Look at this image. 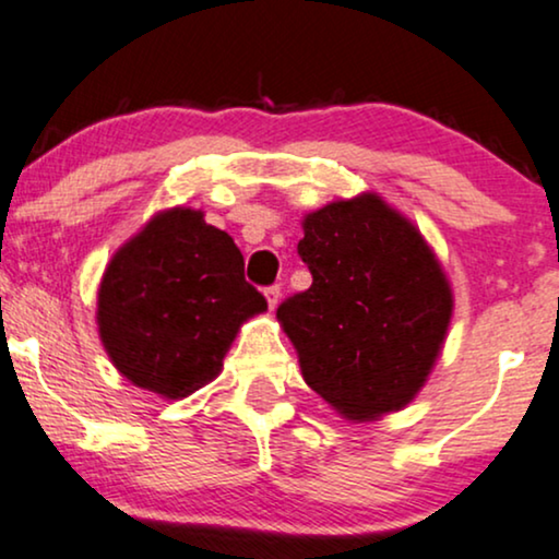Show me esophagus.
I'll use <instances>...</instances> for the list:
<instances>
[{
    "label": "esophagus",
    "mask_w": 559,
    "mask_h": 559,
    "mask_svg": "<svg viewBox=\"0 0 559 559\" xmlns=\"http://www.w3.org/2000/svg\"><path fill=\"white\" fill-rule=\"evenodd\" d=\"M264 295H266V302H270V310L277 308V302H280V285L266 287V289H264Z\"/></svg>",
    "instance_id": "esophagus-1"
}]
</instances>
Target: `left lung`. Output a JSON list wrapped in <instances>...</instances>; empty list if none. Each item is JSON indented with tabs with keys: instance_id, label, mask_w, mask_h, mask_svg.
Wrapping results in <instances>:
<instances>
[{
	"instance_id": "left-lung-1",
	"label": "left lung",
	"mask_w": 559,
	"mask_h": 559,
	"mask_svg": "<svg viewBox=\"0 0 559 559\" xmlns=\"http://www.w3.org/2000/svg\"><path fill=\"white\" fill-rule=\"evenodd\" d=\"M313 274L277 318L302 377L352 421L401 411L429 377L452 318V289L429 246L377 194L331 202L302 223Z\"/></svg>"
}]
</instances>
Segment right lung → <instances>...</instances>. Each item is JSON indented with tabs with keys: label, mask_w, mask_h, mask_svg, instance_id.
<instances>
[{
	"label": "right lung",
	"mask_w": 559,
	"mask_h": 559,
	"mask_svg": "<svg viewBox=\"0 0 559 559\" xmlns=\"http://www.w3.org/2000/svg\"><path fill=\"white\" fill-rule=\"evenodd\" d=\"M264 310L234 238L190 207L158 213L130 238L97 297L112 365L133 385L171 401L213 380L241 323Z\"/></svg>",
	"instance_id": "1"
}]
</instances>
